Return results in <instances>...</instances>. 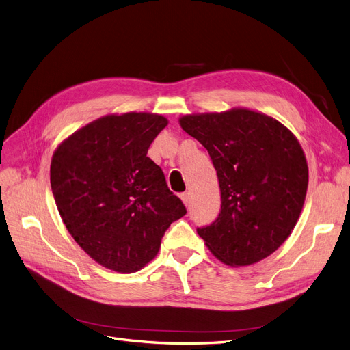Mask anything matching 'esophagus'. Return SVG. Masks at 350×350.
<instances>
[{"label": "esophagus", "instance_id": "obj_1", "mask_svg": "<svg viewBox=\"0 0 350 350\" xmlns=\"http://www.w3.org/2000/svg\"><path fill=\"white\" fill-rule=\"evenodd\" d=\"M180 198H182V200H183V203L187 206L189 204V193H182V195H180Z\"/></svg>", "mask_w": 350, "mask_h": 350}]
</instances>
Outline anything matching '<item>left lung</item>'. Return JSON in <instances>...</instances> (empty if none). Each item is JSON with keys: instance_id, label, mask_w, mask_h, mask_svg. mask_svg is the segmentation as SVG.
I'll return each mask as SVG.
<instances>
[{"instance_id": "8db88e82", "label": "left lung", "mask_w": 350, "mask_h": 350, "mask_svg": "<svg viewBox=\"0 0 350 350\" xmlns=\"http://www.w3.org/2000/svg\"><path fill=\"white\" fill-rule=\"evenodd\" d=\"M185 131L208 150L221 212L198 228L226 265H251L281 247L303 209L308 168L299 141L271 116L248 109L186 115Z\"/></svg>"}]
</instances>
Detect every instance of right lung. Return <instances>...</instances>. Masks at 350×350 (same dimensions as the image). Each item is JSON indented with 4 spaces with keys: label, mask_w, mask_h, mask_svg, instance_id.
<instances>
[{
    "label": "right lung",
    "mask_w": 350,
    "mask_h": 350,
    "mask_svg": "<svg viewBox=\"0 0 350 350\" xmlns=\"http://www.w3.org/2000/svg\"><path fill=\"white\" fill-rule=\"evenodd\" d=\"M165 125L155 113L103 116L63 141L51 159V191L69 234L118 273L150 262L168 226L187 212L147 157Z\"/></svg>",
    "instance_id": "right-lung-1"
}]
</instances>
